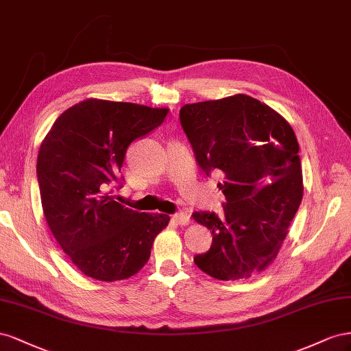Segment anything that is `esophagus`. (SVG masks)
I'll return each instance as SVG.
<instances>
[{"label":"esophagus","instance_id":"esophagus-1","mask_svg":"<svg viewBox=\"0 0 351 351\" xmlns=\"http://www.w3.org/2000/svg\"><path fill=\"white\" fill-rule=\"evenodd\" d=\"M173 220H175V222H176L178 225L185 226V225L189 223V215H188V213H184V212L175 213V215H173Z\"/></svg>","mask_w":351,"mask_h":351}]
</instances>
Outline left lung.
Instances as JSON below:
<instances>
[{
	"label": "left lung",
	"instance_id": "obj_1",
	"mask_svg": "<svg viewBox=\"0 0 351 351\" xmlns=\"http://www.w3.org/2000/svg\"><path fill=\"white\" fill-rule=\"evenodd\" d=\"M179 119L206 175H222L223 215L195 212L213 235L194 257L204 274L237 281L276 258L303 198L297 136L287 120L258 99L237 94L185 104Z\"/></svg>",
	"mask_w": 351,
	"mask_h": 351
}]
</instances>
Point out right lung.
<instances>
[{"label": "right lung", "instance_id": "obj_1", "mask_svg": "<svg viewBox=\"0 0 351 351\" xmlns=\"http://www.w3.org/2000/svg\"><path fill=\"white\" fill-rule=\"evenodd\" d=\"M169 108L88 98L58 116L38 153L36 175L47 223L81 272L97 281L134 276L148 262L163 213L117 203L126 149L163 123Z\"/></svg>", "mask_w": 351, "mask_h": 351}]
</instances>
